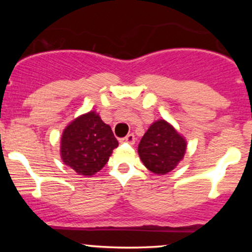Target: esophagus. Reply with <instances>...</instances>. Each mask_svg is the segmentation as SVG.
<instances>
[{
    "mask_svg": "<svg viewBox=\"0 0 252 252\" xmlns=\"http://www.w3.org/2000/svg\"><path fill=\"white\" fill-rule=\"evenodd\" d=\"M135 136L132 134H128L126 136V137L121 138V142L122 143H128V144H134L135 143Z\"/></svg>",
    "mask_w": 252,
    "mask_h": 252,
    "instance_id": "1",
    "label": "esophagus"
}]
</instances>
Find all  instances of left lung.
<instances>
[{
    "label": "left lung",
    "mask_w": 252,
    "mask_h": 252,
    "mask_svg": "<svg viewBox=\"0 0 252 252\" xmlns=\"http://www.w3.org/2000/svg\"><path fill=\"white\" fill-rule=\"evenodd\" d=\"M186 152V141L166 121L149 126L138 144V155L144 166L155 174H167L178 166Z\"/></svg>",
    "instance_id": "8db88e82"
}]
</instances>
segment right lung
<instances>
[{
	"mask_svg": "<svg viewBox=\"0 0 252 252\" xmlns=\"http://www.w3.org/2000/svg\"><path fill=\"white\" fill-rule=\"evenodd\" d=\"M118 141L111 128L96 112L90 111L76 118L63 130L62 158L79 175H94L109 161Z\"/></svg>",
	"mask_w": 252,
	"mask_h": 252,
	"instance_id": "1",
	"label": "right lung"
}]
</instances>
